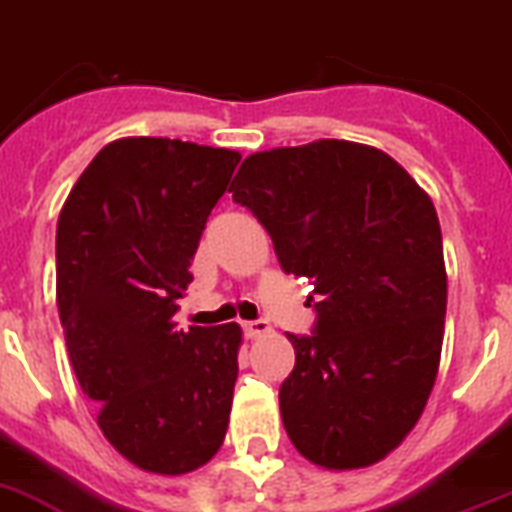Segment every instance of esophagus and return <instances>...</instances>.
Returning <instances> with one entry per match:
<instances>
[{"mask_svg": "<svg viewBox=\"0 0 512 512\" xmlns=\"http://www.w3.org/2000/svg\"><path fill=\"white\" fill-rule=\"evenodd\" d=\"M242 328H244V336L247 338H260V336H268L270 333V325L265 320L242 322Z\"/></svg>", "mask_w": 512, "mask_h": 512, "instance_id": "esophagus-1", "label": "esophagus"}]
</instances>
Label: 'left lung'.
<instances>
[{"instance_id": "1", "label": "left lung", "mask_w": 512, "mask_h": 512, "mask_svg": "<svg viewBox=\"0 0 512 512\" xmlns=\"http://www.w3.org/2000/svg\"><path fill=\"white\" fill-rule=\"evenodd\" d=\"M229 192L320 299L309 296L315 333L289 336L286 435L328 471L382 461L416 427L440 367L448 273L435 205L388 153L349 140L252 153Z\"/></svg>"}]
</instances>
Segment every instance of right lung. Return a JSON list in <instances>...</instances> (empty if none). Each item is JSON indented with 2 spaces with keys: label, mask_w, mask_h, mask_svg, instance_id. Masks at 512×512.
<instances>
[{
  "label": "right lung",
  "mask_w": 512,
  "mask_h": 512,
  "mask_svg": "<svg viewBox=\"0 0 512 512\" xmlns=\"http://www.w3.org/2000/svg\"><path fill=\"white\" fill-rule=\"evenodd\" d=\"M236 150L169 137L103 145L62 205L57 307L103 437L148 474H190L229 429L242 328L176 330L192 257Z\"/></svg>",
  "instance_id": "obj_1"
}]
</instances>
